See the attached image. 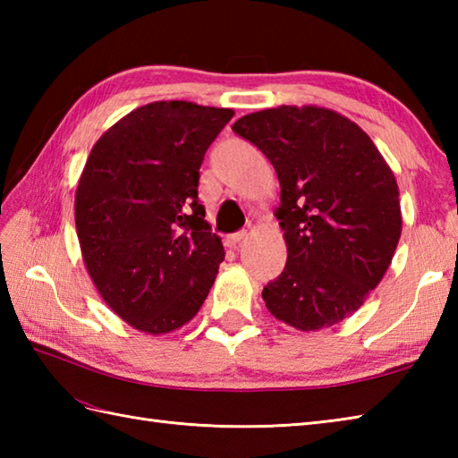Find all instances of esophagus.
<instances>
[{"mask_svg": "<svg viewBox=\"0 0 458 458\" xmlns=\"http://www.w3.org/2000/svg\"><path fill=\"white\" fill-rule=\"evenodd\" d=\"M246 238V232L242 230V232H236V234H230L228 238H226V246L228 248H232V250H236L238 246H240V242Z\"/></svg>", "mask_w": 458, "mask_h": 458, "instance_id": "obj_1", "label": "esophagus"}]
</instances>
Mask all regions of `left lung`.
Instances as JSON below:
<instances>
[{
    "label": "left lung",
    "mask_w": 458,
    "mask_h": 458,
    "mask_svg": "<svg viewBox=\"0 0 458 458\" xmlns=\"http://www.w3.org/2000/svg\"><path fill=\"white\" fill-rule=\"evenodd\" d=\"M274 165L284 274L261 291L277 320L320 330L364 305L402 236L397 181L368 133L318 106H277L232 125Z\"/></svg>",
    "instance_id": "left-lung-1"
}]
</instances>
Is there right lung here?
Segmentation results:
<instances>
[{"instance_id":"1","label":"right lung","mask_w":458,"mask_h":458,"mask_svg":"<svg viewBox=\"0 0 458 458\" xmlns=\"http://www.w3.org/2000/svg\"><path fill=\"white\" fill-rule=\"evenodd\" d=\"M234 110L187 100L145 104L86 159L74 194L84 266L115 315L167 335L199 313L224 259L199 202V169Z\"/></svg>"}]
</instances>
